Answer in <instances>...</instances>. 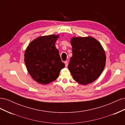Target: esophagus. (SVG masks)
Wrapping results in <instances>:
<instances>
[{"mask_svg":"<svg viewBox=\"0 0 125 125\" xmlns=\"http://www.w3.org/2000/svg\"><path fill=\"white\" fill-rule=\"evenodd\" d=\"M65 66L67 67L68 66V61L65 62Z\"/></svg>","mask_w":125,"mask_h":125,"instance_id":"1","label":"esophagus"}]
</instances>
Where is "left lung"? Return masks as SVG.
I'll return each instance as SVG.
<instances>
[{"mask_svg":"<svg viewBox=\"0 0 125 125\" xmlns=\"http://www.w3.org/2000/svg\"><path fill=\"white\" fill-rule=\"evenodd\" d=\"M70 42L73 56L68 69L73 79L79 83H91L100 77L105 66L104 48L92 36L73 37Z\"/></svg>","mask_w":125,"mask_h":125,"instance_id":"obj_1","label":"left lung"}]
</instances>
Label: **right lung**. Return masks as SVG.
I'll return each mask as SVG.
<instances>
[{
  "instance_id": "right-lung-1",
  "label": "right lung",
  "mask_w": 125,
  "mask_h": 125,
  "mask_svg": "<svg viewBox=\"0 0 125 125\" xmlns=\"http://www.w3.org/2000/svg\"><path fill=\"white\" fill-rule=\"evenodd\" d=\"M59 35L37 37L26 47L24 62L30 75L39 83L47 84L53 82L65 66L55 46Z\"/></svg>"
}]
</instances>
